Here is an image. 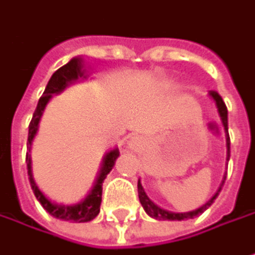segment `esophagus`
<instances>
[{
  "label": "esophagus",
  "instance_id": "34e87169",
  "mask_svg": "<svg viewBox=\"0 0 255 255\" xmlns=\"http://www.w3.org/2000/svg\"><path fill=\"white\" fill-rule=\"evenodd\" d=\"M127 145H128V148H131L134 151H139L143 146V137L140 134H131L128 137V142H127Z\"/></svg>",
  "mask_w": 255,
  "mask_h": 255
}]
</instances>
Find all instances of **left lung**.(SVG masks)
I'll list each match as a JSON object with an SVG mask.
<instances>
[{"mask_svg": "<svg viewBox=\"0 0 255 255\" xmlns=\"http://www.w3.org/2000/svg\"><path fill=\"white\" fill-rule=\"evenodd\" d=\"M210 97H212L213 101L216 103V107H218V112H219V116H221V121H222V125H224V130H225V134H227V149H228V151H227V158H230L228 110H227V106H225V103L222 101V98H221V95H219L218 92H215V90H210ZM221 186H224V181H222ZM221 189H222V187H219V190L213 195V198L210 199V201H207L203 207H199V209H196V210H193V212H187V213H172V212H168V210H165V209L158 207L157 204H154V203L151 201V199L148 198V195L145 193V190H143L140 181H137L139 201H140L142 207L145 209V212H146L151 218L158 219V221H184V219H192V218H195V216H198V215H201L204 210H207V209L213 204V201L216 199V196L219 195Z\"/></svg>", "mask_w": 255, "mask_h": 255, "instance_id": "8db88e82", "label": "left lung"}]
</instances>
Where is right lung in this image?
<instances>
[{"label":"right lung","mask_w":255,"mask_h":255,"mask_svg":"<svg viewBox=\"0 0 255 255\" xmlns=\"http://www.w3.org/2000/svg\"><path fill=\"white\" fill-rule=\"evenodd\" d=\"M81 59H72L69 63H66L65 66H62L60 69H57L52 74V77L49 78L45 92L40 97L37 107L33 113L31 122L28 125V142H27V169H28V180L31 184V189L37 198V201L42 204V207L52 216H56L59 219H65V221H74V222H89L94 218L98 216L100 213V206H101V195H103V181L107 177V174L112 171V168L115 166V161L119 155V149L115 148L110 152L106 154L103 165L97 174V178L94 181V184L90 186V189L84 193V196H81L77 203L74 204H57L52 203L51 199H48L40 189L37 187L34 178H33V172H31V155H30V149H31V142L33 137L36 136V131L39 128V121L42 118V113L45 110V106L48 104V101L51 100V97L54 94H59L62 90L71 84L72 81H75L77 78L84 75V71L81 69Z\"/></svg>","instance_id":"add662e5"}]
</instances>
